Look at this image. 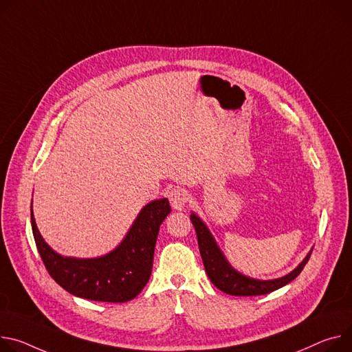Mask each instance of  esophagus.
<instances>
[{
    "instance_id": "1",
    "label": "esophagus",
    "mask_w": 352,
    "mask_h": 352,
    "mask_svg": "<svg viewBox=\"0 0 352 352\" xmlns=\"http://www.w3.org/2000/svg\"><path fill=\"white\" fill-rule=\"evenodd\" d=\"M168 199L175 210H182L188 202V192L182 186H175L168 192Z\"/></svg>"
}]
</instances>
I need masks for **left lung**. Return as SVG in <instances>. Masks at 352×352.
Segmentation results:
<instances>
[{
  "mask_svg": "<svg viewBox=\"0 0 352 352\" xmlns=\"http://www.w3.org/2000/svg\"><path fill=\"white\" fill-rule=\"evenodd\" d=\"M190 220H192V225L197 232L198 245H199L201 257L205 265V271L217 289H220L221 292H225L228 295L258 296V295L274 292L279 289V287L285 286L286 283L294 280L302 272V270L305 268L311 255V251H310L307 254V257L300 263V265L296 270H294L291 274H287L282 278L272 279V280L252 279L239 274L228 264L225 257H223V254L220 252L219 247L216 245L212 234L209 233V230L204 225V221L197 214L194 213L190 214Z\"/></svg>",
  "mask_w": 352,
  "mask_h": 352,
  "instance_id": "left-lung-1",
  "label": "left lung"
}]
</instances>
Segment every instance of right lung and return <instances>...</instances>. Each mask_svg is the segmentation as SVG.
I'll list each match as a JSON object with an SVG mask.
<instances>
[{"label":"right lung","instance_id":"right-lung-1","mask_svg":"<svg viewBox=\"0 0 352 352\" xmlns=\"http://www.w3.org/2000/svg\"><path fill=\"white\" fill-rule=\"evenodd\" d=\"M168 199L150 202L139 213L124 240L100 258L61 257L42 239L30 208L32 232L49 275L74 296L123 303L136 298L150 279L160 226L170 214Z\"/></svg>","mask_w":352,"mask_h":352}]
</instances>
